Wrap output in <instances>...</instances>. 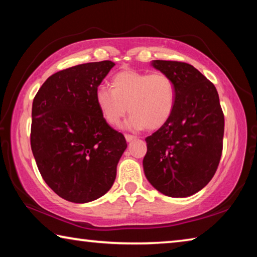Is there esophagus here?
<instances>
[{"label": "esophagus", "mask_w": 257, "mask_h": 257, "mask_svg": "<svg viewBox=\"0 0 257 257\" xmlns=\"http://www.w3.org/2000/svg\"><path fill=\"white\" fill-rule=\"evenodd\" d=\"M124 137H125V141H127V142H133L136 138L135 136H133V135H128V134H125Z\"/></svg>", "instance_id": "34e87169"}]
</instances>
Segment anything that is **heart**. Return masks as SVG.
Returning <instances> with one entry per match:
<instances>
[{"label": "heart", "instance_id": "obj_1", "mask_svg": "<svg viewBox=\"0 0 257 257\" xmlns=\"http://www.w3.org/2000/svg\"><path fill=\"white\" fill-rule=\"evenodd\" d=\"M111 85L112 89L99 85L95 92L97 107L108 124H119L129 111L132 115L125 123L127 128L154 130L172 116L176 89L164 73L121 71L113 76Z\"/></svg>", "mask_w": 257, "mask_h": 257}]
</instances>
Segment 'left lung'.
I'll return each instance as SVG.
<instances>
[{"instance_id": "left-lung-1", "label": "left lung", "mask_w": 257, "mask_h": 257, "mask_svg": "<svg viewBox=\"0 0 257 257\" xmlns=\"http://www.w3.org/2000/svg\"><path fill=\"white\" fill-rule=\"evenodd\" d=\"M152 66L173 80L176 101L169 120L145 138L144 174L162 194L190 197L208 184L221 160L224 115L218 93L192 65L153 60Z\"/></svg>"}]
</instances>
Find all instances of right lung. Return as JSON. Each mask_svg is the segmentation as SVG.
Returning <instances> with one entry per match:
<instances>
[{
	"mask_svg": "<svg viewBox=\"0 0 257 257\" xmlns=\"http://www.w3.org/2000/svg\"><path fill=\"white\" fill-rule=\"evenodd\" d=\"M111 60L76 65L49 76L32 106L31 148L48 186L65 200L85 203L111 189L127 149L95 101Z\"/></svg>",
	"mask_w": 257,
	"mask_h": 257,
	"instance_id": "1",
	"label": "right lung"
}]
</instances>
